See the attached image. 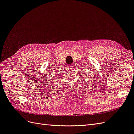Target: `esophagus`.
Segmentation results:
<instances>
[{
	"mask_svg": "<svg viewBox=\"0 0 134 134\" xmlns=\"http://www.w3.org/2000/svg\"><path fill=\"white\" fill-rule=\"evenodd\" d=\"M72 65H70V66L71 68V67H72V66H72Z\"/></svg>",
	"mask_w": 134,
	"mask_h": 134,
	"instance_id": "obj_1",
	"label": "esophagus"
}]
</instances>
